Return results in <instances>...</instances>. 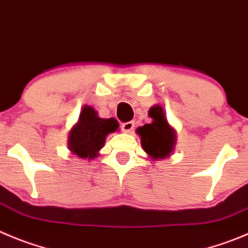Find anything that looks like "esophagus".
Here are the masks:
<instances>
[{
    "instance_id": "esophagus-1",
    "label": "esophagus",
    "mask_w": 248,
    "mask_h": 248,
    "mask_svg": "<svg viewBox=\"0 0 248 248\" xmlns=\"http://www.w3.org/2000/svg\"><path fill=\"white\" fill-rule=\"evenodd\" d=\"M133 128H135V122H132V121L124 122V124H121V129L124 132V133H131V132L133 131Z\"/></svg>"
}]
</instances>
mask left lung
Wrapping results in <instances>:
<instances>
[{
    "mask_svg": "<svg viewBox=\"0 0 248 248\" xmlns=\"http://www.w3.org/2000/svg\"><path fill=\"white\" fill-rule=\"evenodd\" d=\"M149 116L153 119L152 124H147L137 129L142 138L143 149L153 159L166 158L175 144V133L169 126L161 106H153L149 110Z\"/></svg>",
    "mask_w": 248,
    "mask_h": 248,
    "instance_id": "obj_1",
    "label": "left lung"
}]
</instances>
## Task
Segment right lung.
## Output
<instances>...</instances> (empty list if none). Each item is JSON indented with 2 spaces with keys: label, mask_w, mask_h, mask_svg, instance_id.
I'll return each instance as SVG.
<instances>
[{
  "label": "right lung",
  "mask_w": 248,
  "mask_h": 248,
  "mask_svg": "<svg viewBox=\"0 0 248 248\" xmlns=\"http://www.w3.org/2000/svg\"><path fill=\"white\" fill-rule=\"evenodd\" d=\"M119 128L115 119H100L92 106H84L78 124L71 129L68 145L76 155L84 159H94L103 148L108 133Z\"/></svg>",
  "instance_id": "right-lung-1"
}]
</instances>
